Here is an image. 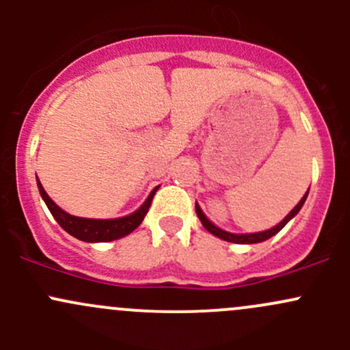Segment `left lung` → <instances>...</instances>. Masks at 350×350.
<instances>
[{
  "mask_svg": "<svg viewBox=\"0 0 350 350\" xmlns=\"http://www.w3.org/2000/svg\"><path fill=\"white\" fill-rule=\"evenodd\" d=\"M306 196H308V191H306V195L303 196L301 200H299V203L296 204V206L293 208V210L289 211L288 215H286L284 220H283V221H280V224H278L276 227L269 228V230L257 232V234H230V232L221 230V228H218L217 225H213V224H211L210 220H208L206 217H204V213H203V211H201V208L198 206V203H196V215H198V218H200V220H201V224H203V227L206 228V230L210 232V234L217 235V237L224 239V241H227V242H234V243H257V242H264V241H267V239H271V237H273V235H276L278 232H280L281 228H283L284 225L288 224V221L291 220V218L295 217V215L298 213L299 210H301V206H303V203H305Z\"/></svg>",
  "mask_w": 350,
  "mask_h": 350,
  "instance_id": "8db88e82",
  "label": "left lung"
}]
</instances>
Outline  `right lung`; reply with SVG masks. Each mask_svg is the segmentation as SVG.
I'll use <instances>...</instances> for the list:
<instances>
[{
  "instance_id": "right-lung-1",
  "label": "right lung",
  "mask_w": 350,
  "mask_h": 350,
  "mask_svg": "<svg viewBox=\"0 0 350 350\" xmlns=\"http://www.w3.org/2000/svg\"><path fill=\"white\" fill-rule=\"evenodd\" d=\"M38 191H40L42 198H44L45 204L51 210L52 217L55 218L59 225L70 234L72 237L79 239V241L84 242H109L116 241V239H122L125 235L132 234L140 224H142L144 217L149 211L150 203H152V198L155 195V188L152 193H150L149 198L146 200V203L139 208L137 211H133L132 215H126V217L122 218H111V220H96V218H81L74 217V215H69L67 211L59 208L54 201L49 198L47 193H45L44 186L40 185V181L37 179Z\"/></svg>"
}]
</instances>
